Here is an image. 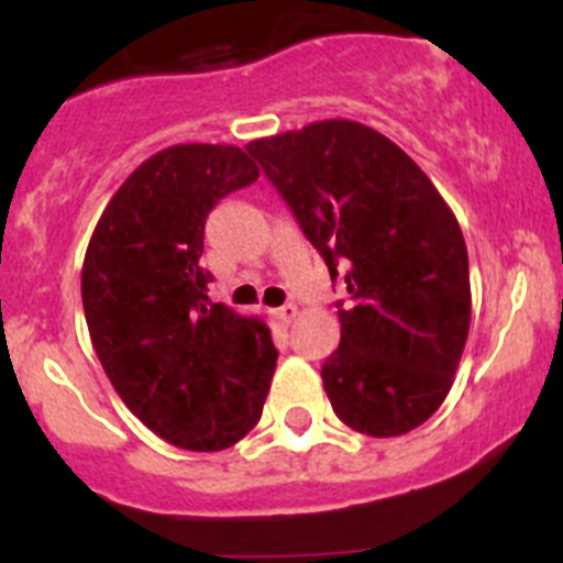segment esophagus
I'll use <instances>...</instances> for the list:
<instances>
[{
  "mask_svg": "<svg viewBox=\"0 0 563 563\" xmlns=\"http://www.w3.org/2000/svg\"><path fill=\"white\" fill-rule=\"evenodd\" d=\"M275 313H277V318H280V321L291 323L294 318H297V305H294V302H286V305H283V308H277Z\"/></svg>",
  "mask_w": 563,
  "mask_h": 563,
  "instance_id": "esophagus-1",
  "label": "esophagus"
}]
</instances>
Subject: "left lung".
Segmentation results:
<instances>
[{
	"label": "left lung",
	"instance_id": "obj_1",
	"mask_svg": "<svg viewBox=\"0 0 563 563\" xmlns=\"http://www.w3.org/2000/svg\"><path fill=\"white\" fill-rule=\"evenodd\" d=\"M247 152L351 294L321 367L334 413L376 439L419 428L450 395L468 340V253L452 209L400 146L349 119Z\"/></svg>",
	"mask_w": 563,
	"mask_h": 563
}]
</instances>
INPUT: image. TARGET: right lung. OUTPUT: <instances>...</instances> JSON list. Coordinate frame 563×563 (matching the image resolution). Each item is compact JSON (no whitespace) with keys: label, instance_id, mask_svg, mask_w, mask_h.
I'll return each instance as SVG.
<instances>
[{"label":"right lung","instance_id":"1","mask_svg":"<svg viewBox=\"0 0 563 563\" xmlns=\"http://www.w3.org/2000/svg\"><path fill=\"white\" fill-rule=\"evenodd\" d=\"M258 168L229 144L141 163L89 240L81 299L95 354L124 406L168 444L218 452L261 419L277 351L261 318L209 302L203 225Z\"/></svg>","mask_w":563,"mask_h":563}]
</instances>
